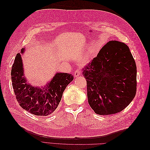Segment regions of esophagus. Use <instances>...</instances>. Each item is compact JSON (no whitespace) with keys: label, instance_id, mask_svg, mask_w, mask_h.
I'll return each instance as SVG.
<instances>
[{"label":"esophagus","instance_id":"esophagus-1","mask_svg":"<svg viewBox=\"0 0 150 150\" xmlns=\"http://www.w3.org/2000/svg\"><path fill=\"white\" fill-rule=\"evenodd\" d=\"M81 74H82V71H81L80 69H76L74 72V76L76 77V78H77V77H79L80 76Z\"/></svg>","mask_w":150,"mask_h":150}]
</instances>
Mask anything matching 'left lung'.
Returning a JSON list of instances; mask_svg holds the SVG:
<instances>
[{
  "label": "left lung",
  "instance_id": "left-lung-1",
  "mask_svg": "<svg viewBox=\"0 0 150 150\" xmlns=\"http://www.w3.org/2000/svg\"><path fill=\"white\" fill-rule=\"evenodd\" d=\"M137 66L123 42L111 40L85 66L88 103L95 113L108 115L128 106L137 93Z\"/></svg>",
  "mask_w": 150,
  "mask_h": 150
}]
</instances>
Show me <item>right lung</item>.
<instances>
[{"mask_svg": "<svg viewBox=\"0 0 150 150\" xmlns=\"http://www.w3.org/2000/svg\"><path fill=\"white\" fill-rule=\"evenodd\" d=\"M24 51V49H22L21 52L23 53ZM11 79L19 105L33 115L47 116L56 110L63 92L74 77L71 74L57 72L44 88H35L27 83L24 77L21 55L18 53L12 67Z\"/></svg>", "mask_w": 150, "mask_h": 150, "instance_id": "1", "label": "right lung"}]
</instances>
